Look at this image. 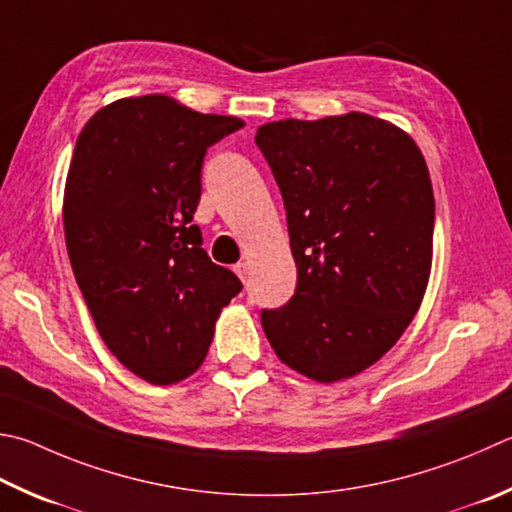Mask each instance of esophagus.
Instances as JSON below:
<instances>
[{"mask_svg":"<svg viewBox=\"0 0 512 512\" xmlns=\"http://www.w3.org/2000/svg\"><path fill=\"white\" fill-rule=\"evenodd\" d=\"M232 271H235V273H237V277H239V280L246 284V277H248V266H246L244 262H239V264L232 266Z\"/></svg>","mask_w":512,"mask_h":512,"instance_id":"obj_1","label":"esophagus"}]
</instances>
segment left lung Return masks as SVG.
I'll use <instances>...</instances> for the list:
<instances>
[{
    "label": "left lung",
    "instance_id": "left-lung-1",
    "mask_svg": "<svg viewBox=\"0 0 512 512\" xmlns=\"http://www.w3.org/2000/svg\"><path fill=\"white\" fill-rule=\"evenodd\" d=\"M255 143L280 185L295 295L262 311L286 367L315 383L362 374L392 349L432 271L434 192L414 138L362 111L284 118Z\"/></svg>",
    "mask_w": 512,
    "mask_h": 512
}]
</instances>
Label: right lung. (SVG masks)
Here are the masks:
<instances>
[{
	"mask_svg": "<svg viewBox=\"0 0 512 512\" xmlns=\"http://www.w3.org/2000/svg\"><path fill=\"white\" fill-rule=\"evenodd\" d=\"M241 127L150 94L109 102L76 141L62 203L73 275L107 349L152 385L201 367L241 291L192 224L206 150Z\"/></svg>",
	"mask_w": 512,
	"mask_h": 512,
	"instance_id": "1",
	"label": "right lung"
}]
</instances>
